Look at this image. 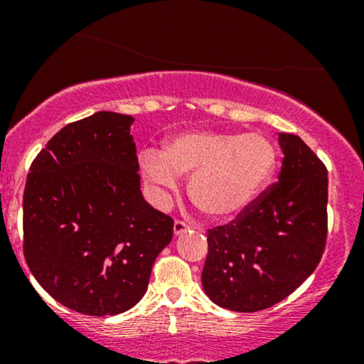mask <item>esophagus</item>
Masks as SVG:
<instances>
[{
    "mask_svg": "<svg viewBox=\"0 0 364 364\" xmlns=\"http://www.w3.org/2000/svg\"><path fill=\"white\" fill-rule=\"evenodd\" d=\"M188 229H190V225L183 223V220H176V223H174V228H173V231H174V236H179V235H183V232H186Z\"/></svg>",
    "mask_w": 364,
    "mask_h": 364,
    "instance_id": "1",
    "label": "esophagus"
}]
</instances>
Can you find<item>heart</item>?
Wrapping results in <instances>:
<instances>
[{
  "label": "heart",
  "mask_w": 364,
  "mask_h": 364,
  "mask_svg": "<svg viewBox=\"0 0 364 364\" xmlns=\"http://www.w3.org/2000/svg\"><path fill=\"white\" fill-rule=\"evenodd\" d=\"M277 166V152L258 133L185 132L162 152L147 150L141 168L149 181L174 188L179 174H191L188 195L212 219H231L262 193Z\"/></svg>",
  "instance_id": "1"
}]
</instances>
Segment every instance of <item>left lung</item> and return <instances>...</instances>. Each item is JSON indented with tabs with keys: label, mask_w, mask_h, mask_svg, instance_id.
I'll use <instances>...</instances> for the list:
<instances>
[{
	"label": "left lung",
	"mask_w": 364,
	"mask_h": 364,
	"mask_svg": "<svg viewBox=\"0 0 364 364\" xmlns=\"http://www.w3.org/2000/svg\"><path fill=\"white\" fill-rule=\"evenodd\" d=\"M279 181L231 224L208 229L202 286L225 310L274 306L310 277L323 255L327 168L298 135L279 133Z\"/></svg>",
	"instance_id": "left-lung-1"
}]
</instances>
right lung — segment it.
Segmentation results:
<instances>
[{"instance_id": "1", "label": "right lung", "mask_w": 364, "mask_h": 364, "mask_svg": "<svg viewBox=\"0 0 364 364\" xmlns=\"http://www.w3.org/2000/svg\"><path fill=\"white\" fill-rule=\"evenodd\" d=\"M99 111L61 128L31 166L23 191V255L58 303L118 315L147 291L173 219L145 202L129 127Z\"/></svg>"}]
</instances>
